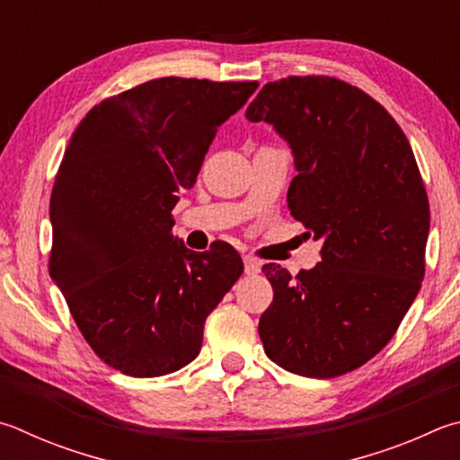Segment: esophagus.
I'll return each mask as SVG.
<instances>
[{"label":"esophagus","mask_w":460,"mask_h":460,"mask_svg":"<svg viewBox=\"0 0 460 460\" xmlns=\"http://www.w3.org/2000/svg\"><path fill=\"white\" fill-rule=\"evenodd\" d=\"M243 265H245V273L247 275H255V273L261 271V261H257L255 257L245 255L243 257Z\"/></svg>","instance_id":"obj_1"}]
</instances>
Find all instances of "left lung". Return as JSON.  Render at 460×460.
<instances>
[{
	"instance_id": "obj_1",
	"label": "left lung",
	"mask_w": 460,
	"mask_h": 460,
	"mask_svg": "<svg viewBox=\"0 0 460 460\" xmlns=\"http://www.w3.org/2000/svg\"><path fill=\"white\" fill-rule=\"evenodd\" d=\"M245 119L289 145L288 207L323 241L322 261L296 278L263 265L273 288L259 320L265 354L307 378L360 368L394 336L424 278L430 208L412 148L374 98L330 76L270 82Z\"/></svg>"
}]
</instances>
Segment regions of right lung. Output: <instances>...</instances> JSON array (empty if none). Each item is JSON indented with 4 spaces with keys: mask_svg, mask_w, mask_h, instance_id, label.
Here are the masks:
<instances>
[{
    "mask_svg": "<svg viewBox=\"0 0 460 460\" xmlns=\"http://www.w3.org/2000/svg\"><path fill=\"white\" fill-rule=\"evenodd\" d=\"M257 82L158 78L92 108L58 169L49 275L100 360L137 378L193 362L203 328L243 261L172 235L171 211L195 185L221 124Z\"/></svg>",
    "mask_w": 460,
    "mask_h": 460,
    "instance_id": "obj_1",
    "label": "right lung"
}]
</instances>
